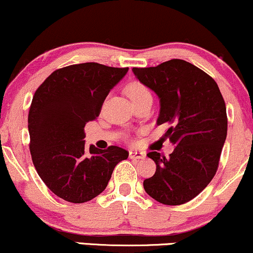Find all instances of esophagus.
<instances>
[{"label":"esophagus","mask_w":253,"mask_h":253,"mask_svg":"<svg viewBox=\"0 0 253 253\" xmlns=\"http://www.w3.org/2000/svg\"><path fill=\"white\" fill-rule=\"evenodd\" d=\"M144 156H145V154L142 153V151H137V150H130L129 151V157H130V159L139 160V159H143Z\"/></svg>","instance_id":"1"}]
</instances>
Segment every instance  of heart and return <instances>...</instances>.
<instances>
[{
  "label": "heart",
  "mask_w": 253,
  "mask_h": 253,
  "mask_svg": "<svg viewBox=\"0 0 253 253\" xmlns=\"http://www.w3.org/2000/svg\"><path fill=\"white\" fill-rule=\"evenodd\" d=\"M126 93L129 96L130 100H136L138 98H142L147 94H150V92L148 91V88L145 87L144 85H142L141 83L138 82H133L131 84H129L126 86Z\"/></svg>",
  "instance_id": "1"
}]
</instances>
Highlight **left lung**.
Masks as SVG:
<instances>
[{
	"label": "left lung",
	"mask_w": 253,
	"mask_h": 253,
	"mask_svg": "<svg viewBox=\"0 0 253 253\" xmlns=\"http://www.w3.org/2000/svg\"><path fill=\"white\" fill-rule=\"evenodd\" d=\"M135 77L160 99L157 126L175 145L169 157L148 154L156 163L144 191L159 203L182 205L206 188L216 173L227 135L226 105L212 77L181 59L156 67H133Z\"/></svg>",
	"instance_id": "left-lung-1"
}]
</instances>
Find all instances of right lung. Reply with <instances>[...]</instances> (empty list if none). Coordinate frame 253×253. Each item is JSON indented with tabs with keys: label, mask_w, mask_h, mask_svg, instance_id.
I'll return each mask as SVG.
<instances>
[{
	"label": "right lung",
	"mask_w": 253,
	"mask_h": 253,
	"mask_svg": "<svg viewBox=\"0 0 253 253\" xmlns=\"http://www.w3.org/2000/svg\"><path fill=\"white\" fill-rule=\"evenodd\" d=\"M129 68L97 62L59 68L39 86L28 115L32 160L39 176L56 197L82 204L99 195L126 149L85 148L84 127L99 116L109 92Z\"/></svg>",
	"instance_id": "right-lung-1"
}]
</instances>
